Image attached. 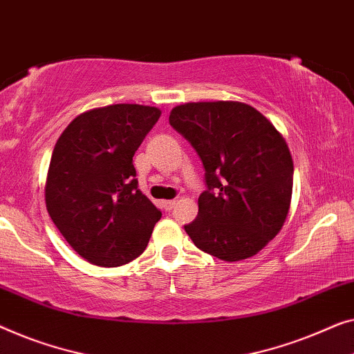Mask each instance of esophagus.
<instances>
[{
    "label": "esophagus",
    "mask_w": 354,
    "mask_h": 354,
    "mask_svg": "<svg viewBox=\"0 0 354 354\" xmlns=\"http://www.w3.org/2000/svg\"><path fill=\"white\" fill-rule=\"evenodd\" d=\"M176 199H167V201H162V206H165L166 211H172L176 207Z\"/></svg>",
    "instance_id": "esophagus-1"
}]
</instances>
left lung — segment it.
<instances>
[{
    "label": "left lung",
    "mask_w": 354,
    "mask_h": 354,
    "mask_svg": "<svg viewBox=\"0 0 354 354\" xmlns=\"http://www.w3.org/2000/svg\"><path fill=\"white\" fill-rule=\"evenodd\" d=\"M169 122L206 169L198 217L185 225L194 245L225 262L260 252L290 207L294 161L283 134L254 106L232 100L177 105Z\"/></svg>",
    "instance_id": "1"
}]
</instances>
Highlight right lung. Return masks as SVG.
<instances>
[{"label":"right lung","instance_id":"right-lung-1","mask_svg":"<svg viewBox=\"0 0 354 354\" xmlns=\"http://www.w3.org/2000/svg\"><path fill=\"white\" fill-rule=\"evenodd\" d=\"M161 110L116 104L75 118L55 143L44 185L46 209L62 236L97 266H121L145 250L161 218L137 188L132 156Z\"/></svg>","mask_w":354,"mask_h":354}]
</instances>
